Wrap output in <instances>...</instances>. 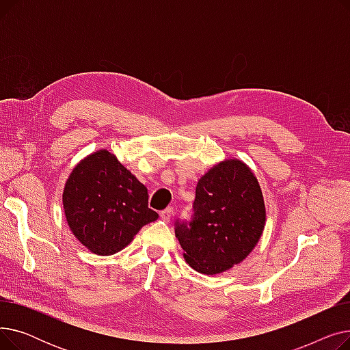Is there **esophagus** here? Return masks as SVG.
<instances>
[{
  "mask_svg": "<svg viewBox=\"0 0 350 350\" xmlns=\"http://www.w3.org/2000/svg\"><path fill=\"white\" fill-rule=\"evenodd\" d=\"M172 215H173V208H172V207H167V208L163 210V211L160 213V218L163 219L164 223H169Z\"/></svg>",
  "mask_w": 350,
  "mask_h": 350,
  "instance_id": "obj_1",
  "label": "esophagus"
}]
</instances>
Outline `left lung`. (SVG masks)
Returning <instances> with one entry per match:
<instances>
[{"instance_id": "obj_1", "label": "left lung", "mask_w": 350, "mask_h": 350, "mask_svg": "<svg viewBox=\"0 0 350 350\" xmlns=\"http://www.w3.org/2000/svg\"><path fill=\"white\" fill-rule=\"evenodd\" d=\"M193 208L190 224H176V237L186 262L200 273L217 275L243 262L265 227L261 186L240 159L214 164L198 180Z\"/></svg>"}]
</instances>
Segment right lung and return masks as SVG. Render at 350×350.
<instances>
[{
	"label": "right lung",
	"mask_w": 350,
	"mask_h": 350,
	"mask_svg": "<svg viewBox=\"0 0 350 350\" xmlns=\"http://www.w3.org/2000/svg\"><path fill=\"white\" fill-rule=\"evenodd\" d=\"M147 189L106 149L82 159L69 174L62 204L77 240L96 255H113L159 214L147 206Z\"/></svg>",
	"instance_id": "right-lung-1"
}]
</instances>
